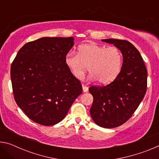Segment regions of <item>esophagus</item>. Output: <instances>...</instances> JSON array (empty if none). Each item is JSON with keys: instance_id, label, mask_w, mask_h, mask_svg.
<instances>
[{"instance_id": "34e87169", "label": "esophagus", "mask_w": 159, "mask_h": 159, "mask_svg": "<svg viewBox=\"0 0 159 159\" xmlns=\"http://www.w3.org/2000/svg\"><path fill=\"white\" fill-rule=\"evenodd\" d=\"M82 88H83V91L84 93H86V92H88V88L86 85H82Z\"/></svg>"}]
</instances>
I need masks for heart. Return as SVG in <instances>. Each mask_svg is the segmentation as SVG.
I'll list each match as a JSON object with an SVG mask.
<instances>
[{
	"instance_id": "heart-1",
	"label": "heart",
	"mask_w": 159,
	"mask_h": 159,
	"mask_svg": "<svg viewBox=\"0 0 159 159\" xmlns=\"http://www.w3.org/2000/svg\"><path fill=\"white\" fill-rule=\"evenodd\" d=\"M65 64L77 79H83L89 67L91 73L88 79L98 80L100 84H108L119 74L122 55L114 46L106 48L95 43L85 44L79 46L77 53L67 54Z\"/></svg>"
}]
</instances>
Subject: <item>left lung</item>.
I'll list each match as a JSON object with an SVG mask.
<instances>
[{"label":"left lung","instance_id":"left-lung-1","mask_svg":"<svg viewBox=\"0 0 159 159\" xmlns=\"http://www.w3.org/2000/svg\"><path fill=\"white\" fill-rule=\"evenodd\" d=\"M102 41L120 50L123 64L114 81L89 88L93 96L90 113L97 125L112 128L127 121L141 103L147 91V71L140 53L131 43L113 39Z\"/></svg>","mask_w":159,"mask_h":159}]
</instances>
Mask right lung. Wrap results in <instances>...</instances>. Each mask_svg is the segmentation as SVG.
I'll return each mask as SVG.
<instances>
[{
  "label": "right lung",
  "instance_id": "right-lung-1",
  "mask_svg": "<svg viewBox=\"0 0 159 159\" xmlns=\"http://www.w3.org/2000/svg\"><path fill=\"white\" fill-rule=\"evenodd\" d=\"M73 37H43L18 51L10 69L16 103L43 125H53L66 116L82 85L65 64Z\"/></svg>",
  "mask_w": 159,
  "mask_h": 159
}]
</instances>
